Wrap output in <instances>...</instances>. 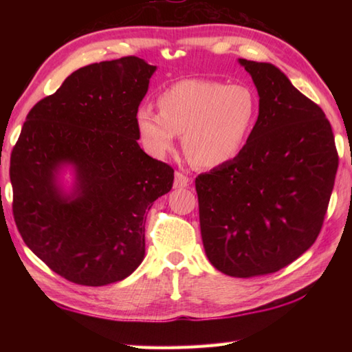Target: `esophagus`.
<instances>
[{"label": "esophagus", "mask_w": 352, "mask_h": 352, "mask_svg": "<svg viewBox=\"0 0 352 352\" xmlns=\"http://www.w3.org/2000/svg\"><path fill=\"white\" fill-rule=\"evenodd\" d=\"M190 184V178L188 175H184L183 172H175L174 177V189H183L188 188Z\"/></svg>", "instance_id": "esophagus-1"}]
</instances>
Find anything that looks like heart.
Listing matches in <instances>:
<instances>
[{
  "label": "heart",
  "mask_w": 352,
  "mask_h": 352,
  "mask_svg": "<svg viewBox=\"0 0 352 352\" xmlns=\"http://www.w3.org/2000/svg\"><path fill=\"white\" fill-rule=\"evenodd\" d=\"M257 116V96L246 85L182 80L159 95V110L140 106L138 133L149 153L174 151L184 134V151L201 168H216L241 154Z\"/></svg>",
  "instance_id": "heart-1"
}]
</instances>
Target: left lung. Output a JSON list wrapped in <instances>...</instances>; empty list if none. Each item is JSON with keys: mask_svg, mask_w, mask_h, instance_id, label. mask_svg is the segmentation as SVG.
Masks as SVG:
<instances>
[{"mask_svg": "<svg viewBox=\"0 0 352 352\" xmlns=\"http://www.w3.org/2000/svg\"><path fill=\"white\" fill-rule=\"evenodd\" d=\"M258 92V118L237 157L195 180L210 263L237 278L290 265L315 243L339 157L331 125L271 63L239 58Z\"/></svg>", "mask_w": 352, "mask_h": 352, "instance_id": "left-lung-1", "label": "left lung"}]
</instances>
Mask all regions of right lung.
<instances>
[{
    "mask_svg": "<svg viewBox=\"0 0 352 352\" xmlns=\"http://www.w3.org/2000/svg\"><path fill=\"white\" fill-rule=\"evenodd\" d=\"M155 66L122 57L80 68L30 110L10 157L25 245L63 278L106 286L145 257V221L174 169L138 144L136 111ZM65 167L74 170L66 191Z\"/></svg>",
    "mask_w": 352,
    "mask_h": 352,
    "instance_id": "right-lung-1",
    "label": "right lung"
}]
</instances>
